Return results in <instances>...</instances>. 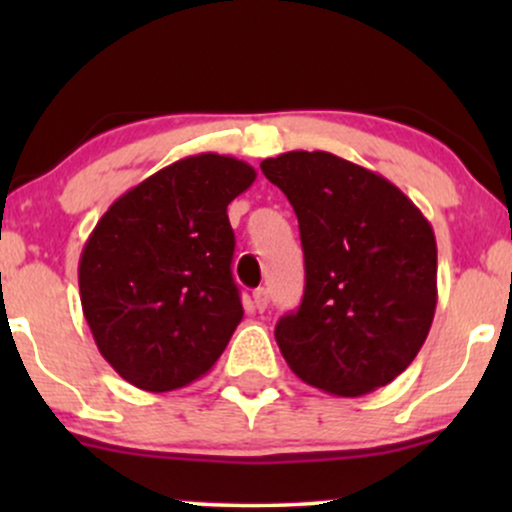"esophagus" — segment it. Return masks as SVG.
<instances>
[{
  "mask_svg": "<svg viewBox=\"0 0 512 512\" xmlns=\"http://www.w3.org/2000/svg\"><path fill=\"white\" fill-rule=\"evenodd\" d=\"M252 301H255V308L262 313V310H267V305H269V291L257 289L255 293H252Z\"/></svg>",
  "mask_w": 512,
  "mask_h": 512,
  "instance_id": "34e87169",
  "label": "esophagus"
}]
</instances>
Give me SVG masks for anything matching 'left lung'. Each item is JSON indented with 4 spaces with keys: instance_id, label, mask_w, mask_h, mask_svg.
I'll list each match as a JSON object with an SVG mask.
<instances>
[{
    "instance_id": "8db88e82",
    "label": "left lung",
    "mask_w": 512,
    "mask_h": 512,
    "mask_svg": "<svg viewBox=\"0 0 512 512\" xmlns=\"http://www.w3.org/2000/svg\"><path fill=\"white\" fill-rule=\"evenodd\" d=\"M301 228V308L276 322V344L303 383L361 397L409 368L438 303V248L419 207L373 170L327 151L260 163Z\"/></svg>"
}]
</instances>
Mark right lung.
I'll return each instance as SVG.
<instances>
[{
	"label": "right lung",
	"instance_id": "obj_1",
	"mask_svg": "<svg viewBox=\"0 0 512 512\" xmlns=\"http://www.w3.org/2000/svg\"><path fill=\"white\" fill-rule=\"evenodd\" d=\"M233 156L180 158L117 197L79 260L81 308L120 378L168 392L202 378L243 320L228 204L255 182Z\"/></svg>",
	"mask_w": 512,
	"mask_h": 512
}]
</instances>
